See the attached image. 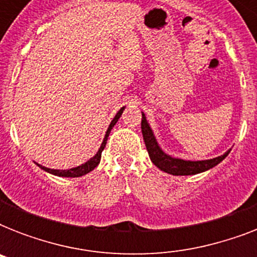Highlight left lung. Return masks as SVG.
<instances>
[{
	"label": "left lung",
	"instance_id": "obj_1",
	"mask_svg": "<svg viewBox=\"0 0 257 257\" xmlns=\"http://www.w3.org/2000/svg\"><path fill=\"white\" fill-rule=\"evenodd\" d=\"M143 118H141V132H143V137H144L145 147L149 153V157L157 168L161 171L167 172L169 175L173 176H189V175H197L201 172H205L208 169L213 168L217 164H220L221 161L228 156V153L231 152V149L227 152L215 159H209V160H201V161H189L183 160V159H176L165 152H163V149L159 147L157 140L153 131L149 126L147 117L143 112Z\"/></svg>",
	"mask_w": 257,
	"mask_h": 257
}]
</instances>
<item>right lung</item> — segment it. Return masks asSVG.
I'll use <instances>...</instances> for the list:
<instances>
[{"label": "right lung", "mask_w": 257, "mask_h": 257, "mask_svg": "<svg viewBox=\"0 0 257 257\" xmlns=\"http://www.w3.org/2000/svg\"><path fill=\"white\" fill-rule=\"evenodd\" d=\"M124 109H125V106H122V108H121L120 110L117 112V114L112 120L110 125H109L108 131H106V133H105L104 141H102V144H101L100 149H98V152H97L96 155H94V156L90 159V160L86 161L85 164H81V165H78V167H76V168H70V169H50V168H46V167H42V165H40V164H37V165L41 169H44L45 172H48V173H52V175H54V176H60V177H80V176H84V175H86V173H89V172H92L93 169L96 168L97 165L100 164L101 153H102V151H104V148H105V145H106V140H108L109 133H110V131H112L113 126L116 125V122L121 117L122 112H124Z\"/></svg>", "instance_id": "obj_1"}]
</instances>
